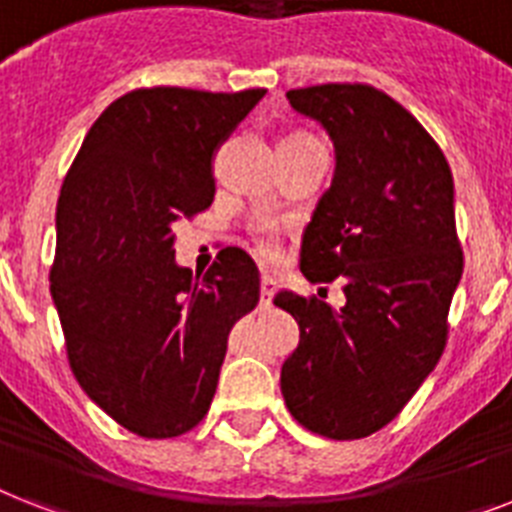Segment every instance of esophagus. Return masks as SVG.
I'll use <instances>...</instances> for the list:
<instances>
[{
  "instance_id": "esophagus-1",
  "label": "esophagus",
  "mask_w": 512,
  "mask_h": 512,
  "mask_svg": "<svg viewBox=\"0 0 512 512\" xmlns=\"http://www.w3.org/2000/svg\"><path fill=\"white\" fill-rule=\"evenodd\" d=\"M276 278L268 276V273H263V278H260V297H263V305L268 307L270 305V297L276 294Z\"/></svg>"
}]
</instances>
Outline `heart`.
<instances>
[{
	"label": "heart",
	"mask_w": 512,
	"mask_h": 512,
	"mask_svg": "<svg viewBox=\"0 0 512 512\" xmlns=\"http://www.w3.org/2000/svg\"><path fill=\"white\" fill-rule=\"evenodd\" d=\"M252 242H255L257 255L263 257V260H273V257L278 255V244H281V239H278V228L273 226V223H268V220L257 223V226L252 228Z\"/></svg>",
	"instance_id": "heart-1"
}]
</instances>
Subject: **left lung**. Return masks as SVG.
I'll return each mask as SVG.
<instances>
[{"mask_svg": "<svg viewBox=\"0 0 512 512\" xmlns=\"http://www.w3.org/2000/svg\"><path fill=\"white\" fill-rule=\"evenodd\" d=\"M286 99L336 149L299 268L313 284L342 281L347 302L276 294L299 323L281 394L307 431L350 442L392 423L442 357L463 276L455 186L439 144L384 91L323 83Z\"/></svg>", "mask_w": 512, "mask_h": 512, "instance_id": "1", "label": "left lung"}]
</instances>
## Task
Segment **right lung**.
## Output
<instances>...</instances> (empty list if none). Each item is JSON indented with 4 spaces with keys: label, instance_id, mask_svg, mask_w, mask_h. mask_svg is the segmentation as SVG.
<instances>
[{
    "label": "right lung",
    "instance_id": "obj_1",
    "mask_svg": "<svg viewBox=\"0 0 512 512\" xmlns=\"http://www.w3.org/2000/svg\"><path fill=\"white\" fill-rule=\"evenodd\" d=\"M263 97L128 91L89 128L60 189L49 292L70 371L144 439H173L205 418L228 334L260 299L242 249H223L202 278L178 268L173 223L213 205L215 149Z\"/></svg>",
    "mask_w": 512,
    "mask_h": 512
}]
</instances>
